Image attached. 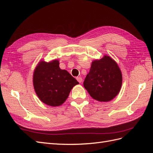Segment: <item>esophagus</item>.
I'll return each mask as SVG.
<instances>
[{"instance_id":"34e87169","label":"esophagus","mask_w":153,"mask_h":153,"mask_svg":"<svg viewBox=\"0 0 153 153\" xmlns=\"http://www.w3.org/2000/svg\"><path fill=\"white\" fill-rule=\"evenodd\" d=\"M76 80H78V82H79V83H82V78L80 77V76H78L76 78Z\"/></svg>"}]
</instances>
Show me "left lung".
<instances>
[{
  "instance_id": "1",
  "label": "left lung",
  "mask_w": 153,
  "mask_h": 153,
  "mask_svg": "<svg viewBox=\"0 0 153 153\" xmlns=\"http://www.w3.org/2000/svg\"><path fill=\"white\" fill-rule=\"evenodd\" d=\"M122 73L115 61L108 55L92 62L84 86L92 98L99 101H109L121 90Z\"/></svg>"
}]
</instances>
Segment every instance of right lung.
Returning <instances> with one entry per match:
<instances>
[{
	"label": "right lung",
	"mask_w": 153,
	"mask_h": 153,
	"mask_svg": "<svg viewBox=\"0 0 153 153\" xmlns=\"http://www.w3.org/2000/svg\"><path fill=\"white\" fill-rule=\"evenodd\" d=\"M79 83L65 69L59 68L57 60L40 61L33 75L36 94L43 103L51 106L61 105L72 88Z\"/></svg>",
	"instance_id": "right-lung-1"
}]
</instances>
